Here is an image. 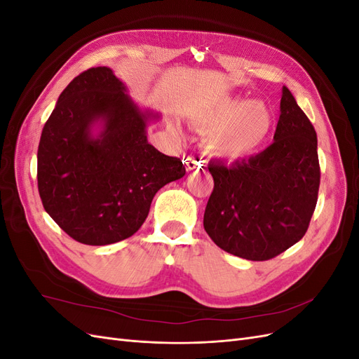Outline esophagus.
Segmentation results:
<instances>
[{"label": "esophagus", "mask_w": 359, "mask_h": 359, "mask_svg": "<svg viewBox=\"0 0 359 359\" xmlns=\"http://www.w3.org/2000/svg\"><path fill=\"white\" fill-rule=\"evenodd\" d=\"M184 163H186V168L189 172H193L199 168H202L203 165V160L201 157H191V156H187L186 158H184Z\"/></svg>", "instance_id": "obj_1"}]
</instances>
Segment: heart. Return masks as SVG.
I'll return each instance as SVG.
<instances>
[{
  "label": "heart",
  "instance_id": "1",
  "mask_svg": "<svg viewBox=\"0 0 359 359\" xmlns=\"http://www.w3.org/2000/svg\"><path fill=\"white\" fill-rule=\"evenodd\" d=\"M273 119L266 107L243 99H229L196 119L205 133L214 132L208 148L217 157L243 158L264 144Z\"/></svg>",
  "mask_w": 359,
  "mask_h": 359
}]
</instances>
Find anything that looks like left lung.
Here are the masks:
<instances>
[{
  "label": "left lung",
  "mask_w": 359,
  "mask_h": 359,
  "mask_svg": "<svg viewBox=\"0 0 359 359\" xmlns=\"http://www.w3.org/2000/svg\"><path fill=\"white\" fill-rule=\"evenodd\" d=\"M208 169L214 190L203 227L224 252L268 260L306 235L320 184L318 136L286 86L274 142L231 165L211 160Z\"/></svg>",
  "instance_id": "1"
}]
</instances>
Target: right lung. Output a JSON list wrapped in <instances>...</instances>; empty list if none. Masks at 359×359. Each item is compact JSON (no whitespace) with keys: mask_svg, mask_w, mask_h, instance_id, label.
I'll return each instance as SVG.
<instances>
[{"mask_svg":"<svg viewBox=\"0 0 359 359\" xmlns=\"http://www.w3.org/2000/svg\"><path fill=\"white\" fill-rule=\"evenodd\" d=\"M156 118L107 67L85 70L61 93L41 132L37 184L46 212L74 241L107 245L132 236L156 193L186 175L180 158L148 144L147 123Z\"/></svg>","mask_w":359,"mask_h":359,"instance_id":"add662e5","label":"right lung"}]
</instances>
